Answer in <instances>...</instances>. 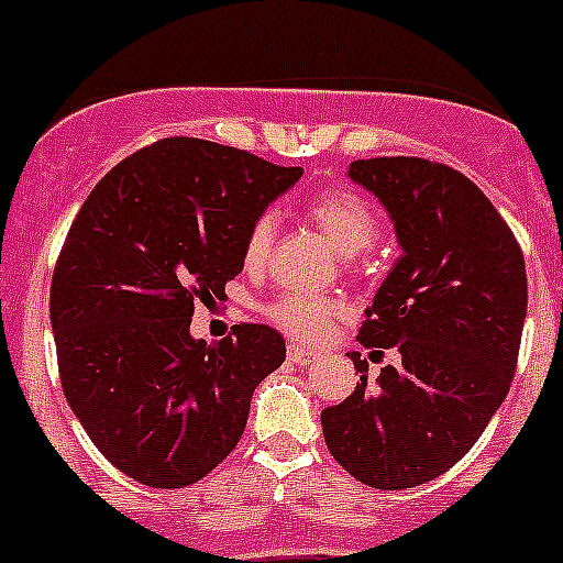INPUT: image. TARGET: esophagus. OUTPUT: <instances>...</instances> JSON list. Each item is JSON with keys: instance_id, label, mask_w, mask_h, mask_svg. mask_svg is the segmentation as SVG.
Listing matches in <instances>:
<instances>
[{"instance_id": "obj_1", "label": "esophagus", "mask_w": 563, "mask_h": 563, "mask_svg": "<svg viewBox=\"0 0 563 563\" xmlns=\"http://www.w3.org/2000/svg\"><path fill=\"white\" fill-rule=\"evenodd\" d=\"M287 355H290V361H292V363H298V366H307V363L318 361L316 352L301 350V346H296V343H290V346H287Z\"/></svg>"}]
</instances>
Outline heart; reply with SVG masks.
I'll list each match as a JSON object with an SVG mask.
<instances>
[{
  "mask_svg": "<svg viewBox=\"0 0 563 563\" xmlns=\"http://www.w3.org/2000/svg\"><path fill=\"white\" fill-rule=\"evenodd\" d=\"M307 217L318 231L330 239V245L341 256H355V253L366 251L377 236L375 208L350 188H330V191L316 194L307 202ZM273 239H276V217L262 213L253 220L245 236V247H242V258H245L247 267L265 265L267 256H271ZM265 316L296 341L312 343L324 335L332 321L341 316V305L332 298L285 292L265 307Z\"/></svg>",
  "mask_w": 563,
  "mask_h": 563,
  "instance_id": "obj_1",
  "label": "heart"
}]
</instances>
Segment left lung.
Masks as SVG:
<instances>
[{
	"mask_svg": "<svg viewBox=\"0 0 563 563\" xmlns=\"http://www.w3.org/2000/svg\"><path fill=\"white\" fill-rule=\"evenodd\" d=\"M395 222L397 258L361 324L366 350L400 363L321 411L330 454L357 482L402 490L474 449L507 397L527 316L525 256L494 202L445 163L372 157L350 166Z\"/></svg>",
	"mask_w": 563,
	"mask_h": 563,
	"instance_id": "left-lung-1",
	"label": "left lung"
}]
</instances>
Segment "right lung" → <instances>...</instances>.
Segmentation results:
<instances>
[{"label": "right lung", "instance_id": "1", "mask_svg": "<svg viewBox=\"0 0 563 563\" xmlns=\"http://www.w3.org/2000/svg\"><path fill=\"white\" fill-rule=\"evenodd\" d=\"M301 168L242 148L166 137L92 188L49 285L62 389L118 471L148 487L211 474L247 426L258 383L285 363V338L236 324L191 338L194 305L225 298L245 236Z\"/></svg>", "mask_w": 563, "mask_h": 563}]
</instances>
